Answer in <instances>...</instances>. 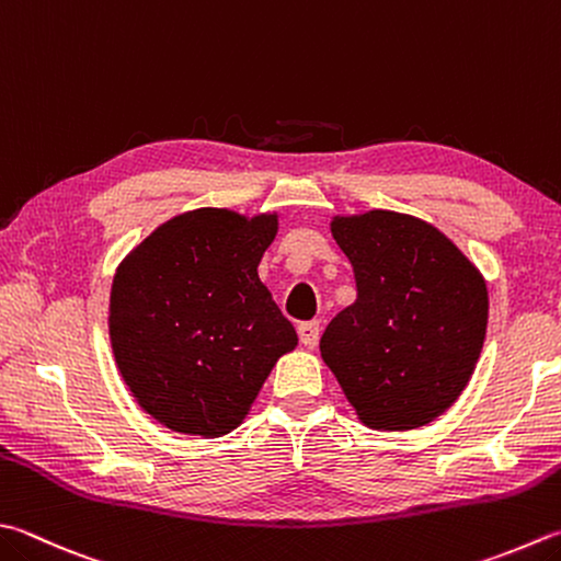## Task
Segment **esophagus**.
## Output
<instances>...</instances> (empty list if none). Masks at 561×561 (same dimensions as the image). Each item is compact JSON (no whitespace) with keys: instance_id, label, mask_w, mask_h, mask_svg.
Segmentation results:
<instances>
[{"instance_id":"obj_1","label":"esophagus","mask_w":561,"mask_h":561,"mask_svg":"<svg viewBox=\"0 0 561 561\" xmlns=\"http://www.w3.org/2000/svg\"><path fill=\"white\" fill-rule=\"evenodd\" d=\"M298 336H300V342L305 346L314 348L317 342H320V322H300L298 324Z\"/></svg>"}]
</instances>
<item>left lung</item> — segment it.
I'll return each mask as SVG.
<instances>
[{"mask_svg": "<svg viewBox=\"0 0 561 561\" xmlns=\"http://www.w3.org/2000/svg\"><path fill=\"white\" fill-rule=\"evenodd\" d=\"M352 261L356 300L327 324L324 364L371 430H412L439 417L477 368L489 290L479 268L417 217L371 209L334 217Z\"/></svg>", "mask_w": 561, "mask_h": 561, "instance_id": "8db88e82", "label": "left lung"}]
</instances>
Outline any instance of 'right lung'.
I'll list each match as a JSON object with an SVG mask.
<instances>
[{"instance_id":"add662e5","label":"right lung","mask_w":561,"mask_h":561,"mask_svg":"<svg viewBox=\"0 0 561 561\" xmlns=\"http://www.w3.org/2000/svg\"><path fill=\"white\" fill-rule=\"evenodd\" d=\"M278 215L203 207L146 237L114 273L110 340L124 383L161 425L221 437L298 346L259 278Z\"/></svg>"}]
</instances>
